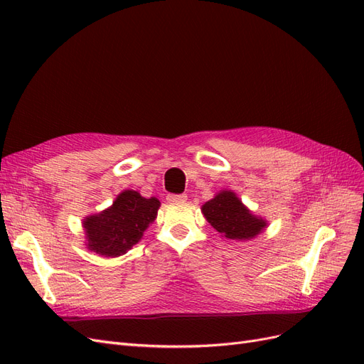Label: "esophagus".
Returning <instances> with one entry per match:
<instances>
[{
  "mask_svg": "<svg viewBox=\"0 0 364 364\" xmlns=\"http://www.w3.org/2000/svg\"><path fill=\"white\" fill-rule=\"evenodd\" d=\"M167 200L171 203H182L186 200V194H168Z\"/></svg>",
  "mask_w": 364,
  "mask_h": 364,
  "instance_id": "1",
  "label": "esophagus"
}]
</instances>
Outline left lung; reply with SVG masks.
I'll use <instances>...</instances> for the list:
<instances>
[{
  "label": "left lung",
  "mask_w": 364,
  "mask_h": 364,
  "mask_svg": "<svg viewBox=\"0 0 364 364\" xmlns=\"http://www.w3.org/2000/svg\"><path fill=\"white\" fill-rule=\"evenodd\" d=\"M202 211L211 226L230 240H250L266 226L264 220L252 215L230 191L218 193L213 200L202 206Z\"/></svg>",
  "instance_id": "left-lung-1"
}]
</instances>
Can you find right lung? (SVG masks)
Masks as SVG:
<instances>
[{
  "label": "right lung",
  "mask_w": 364,
  "mask_h": 364,
  "mask_svg": "<svg viewBox=\"0 0 364 364\" xmlns=\"http://www.w3.org/2000/svg\"><path fill=\"white\" fill-rule=\"evenodd\" d=\"M159 200L146 199L136 191H123L102 214L85 220L87 247L105 257H119L136 245L156 218Z\"/></svg>",
  "instance_id": "obj_1"
}]
</instances>
